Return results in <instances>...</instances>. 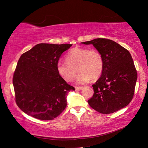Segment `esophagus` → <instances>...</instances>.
Wrapping results in <instances>:
<instances>
[{
    "instance_id": "1",
    "label": "esophagus",
    "mask_w": 148,
    "mask_h": 148,
    "mask_svg": "<svg viewBox=\"0 0 148 148\" xmlns=\"http://www.w3.org/2000/svg\"><path fill=\"white\" fill-rule=\"evenodd\" d=\"M75 89H76V91H80V90H82L83 89V87H75Z\"/></svg>"
}]
</instances>
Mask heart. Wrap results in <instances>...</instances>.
Returning a JSON list of instances; mask_svg holds the SVG:
<instances>
[{
    "mask_svg": "<svg viewBox=\"0 0 148 148\" xmlns=\"http://www.w3.org/2000/svg\"><path fill=\"white\" fill-rule=\"evenodd\" d=\"M66 61H59L57 71L60 76L67 82L74 79L79 72L76 83L85 84L89 80L97 79L101 76L104 70V61L101 52L87 47H76L67 53Z\"/></svg>",
    "mask_w": 148,
    "mask_h": 148,
    "instance_id": "obj_1",
    "label": "heart"
}]
</instances>
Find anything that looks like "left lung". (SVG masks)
<instances>
[{
  "label": "left lung",
  "mask_w": 148,
  "mask_h": 148,
  "mask_svg": "<svg viewBox=\"0 0 148 148\" xmlns=\"http://www.w3.org/2000/svg\"><path fill=\"white\" fill-rule=\"evenodd\" d=\"M92 44L104 58L102 74L92 85L94 93L88 101L92 109L109 114L127 106L133 98L137 72L129 51L116 42L96 38L82 42Z\"/></svg>",
  "instance_id": "1"
}]
</instances>
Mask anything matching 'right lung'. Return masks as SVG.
I'll return each instance as SVG.
<instances>
[{
  "instance_id": "right-lung-1",
  "label": "right lung",
  "mask_w": 148,
  "mask_h": 148,
  "mask_svg": "<svg viewBox=\"0 0 148 148\" xmlns=\"http://www.w3.org/2000/svg\"><path fill=\"white\" fill-rule=\"evenodd\" d=\"M72 44H38L21 55L13 76L16 102L24 113L52 120L66 106V95L74 87L59 76L57 64Z\"/></svg>"
}]
</instances>
